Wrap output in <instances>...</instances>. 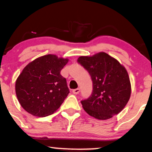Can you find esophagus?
Masks as SVG:
<instances>
[{
  "instance_id": "34e87169",
  "label": "esophagus",
  "mask_w": 152,
  "mask_h": 152,
  "mask_svg": "<svg viewBox=\"0 0 152 152\" xmlns=\"http://www.w3.org/2000/svg\"><path fill=\"white\" fill-rule=\"evenodd\" d=\"M72 92L74 94H78L80 92V88H76V89H74L72 91Z\"/></svg>"
}]
</instances>
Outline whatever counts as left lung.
Here are the masks:
<instances>
[{
	"label": "left lung",
	"mask_w": 152,
	"mask_h": 152,
	"mask_svg": "<svg viewBox=\"0 0 152 152\" xmlns=\"http://www.w3.org/2000/svg\"><path fill=\"white\" fill-rule=\"evenodd\" d=\"M78 62L89 73L93 81L91 96L81 102L85 111L99 120L109 119L121 112L132 91L124 66L104 52L80 56Z\"/></svg>",
	"instance_id": "1"
}]
</instances>
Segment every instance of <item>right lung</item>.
Instances as JSON below:
<instances>
[{
	"instance_id": "add662e5",
	"label": "right lung",
	"mask_w": 152,
	"mask_h": 152,
	"mask_svg": "<svg viewBox=\"0 0 152 152\" xmlns=\"http://www.w3.org/2000/svg\"><path fill=\"white\" fill-rule=\"evenodd\" d=\"M69 59L48 54L29 63L15 81L20 106L35 116L45 117L60 107L69 93L60 72Z\"/></svg>"
}]
</instances>
